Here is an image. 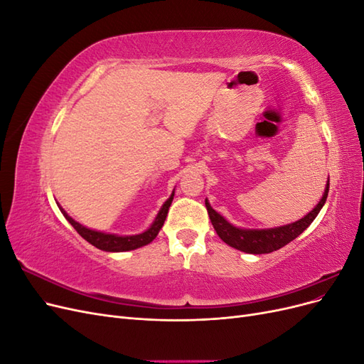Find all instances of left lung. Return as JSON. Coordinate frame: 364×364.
<instances>
[{
    "mask_svg": "<svg viewBox=\"0 0 364 364\" xmlns=\"http://www.w3.org/2000/svg\"><path fill=\"white\" fill-rule=\"evenodd\" d=\"M329 191V179L326 183V188L323 193V197L316 205L311 213H308L304 218L297 220L294 223L279 226V228H272V229H240L230 225L229 222L215 213L214 209L209 205L208 200H205L206 209H208V215L211 218V223L215 229L217 235L222 238L226 245L230 247H234L237 250L246 252V253H255V255H259V253H270L273 250H278L284 247L285 245H289L290 241H293L296 237H299L304 230L313 223V220L317 217V214L321 213L322 206L326 202Z\"/></svg>",
    "mask_w": 364,
    "mask_h": 364,
    "instance_id": "obj_1",
    "label": "left lung"
}]
</instances>
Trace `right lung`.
<instances>
[{"label":"right lung","instance_id":"obj_1","mask_svg":"<svg viewBox=\"0 0 364 364\" xmlns=\"http://www.w3.org/2000/svg\"><path fill=\"white\" fill-rule=\"evenodd\" d=\"M173 196H174V193L170 196V199L162 205L161 211L158 213L153 225L146 230V232L138 234V235L119 237V235H114V234L97 232V230L87 229V228L79 225L77 222H74V220L65 211H62V213H63L65 218H67L68 222L73 225V228L77 230V232H79L87 241V243H91L97 249L106 250V252H126V250H134V249L146 246L156 238L158 232H159L164 222H165V217H167V214H168V208L173 202Z\"/></svg>","mask_w":364,"mask_h":364}]
</instances>
